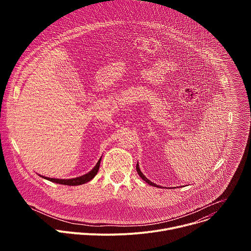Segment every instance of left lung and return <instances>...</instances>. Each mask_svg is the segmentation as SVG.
<instances>
[{
  "mask_svg": "<svg viewBox=\"0 0 251 251\" xmlns=\"http://www.w3.org/2000/svg\"><path fill=\"white\" fill-rule=\"evenodd\" d=\"M136 170H137V173H138V175L143 178V180H144L146 183H148L150 186H153V187H157V188H161L160 186H158V185H156V184H154V183H152L150 180H148V178L144 176V175H143V173L140 171V168H139V165L137 164L136 165Z\"/></svg>",
  "mask_w": 251,
  "mask_h": 251,
  "instance_id": "left-lung-1",
  "label": "left lung"
}]
</instances>
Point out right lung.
Segmentation results:
<instances>
[{"label": "right lung", "instance_id": "add662e5", "mask_svg": "<svg viewBox=\"0 0 251 251\" xmlns=\"http://www.w3.org/2000/svg\"><path fill=\"white\" fill-rule=\"evenodd\" d=\"M100 162H101V158L99 159V161L97 162L95 167L90 172H88L87 174H85L83 176L74 177V178H66V180H64V178H52V177H48V176H41V175L40 176H43L44 178H46V180H49L52 183H56V184L64 185V186H79V185H82V184H85V183L91 181L92 178L96 176V174L99 170Z\"/></svg>", "mask_w": 251, "mask_h": 251}]
</instances>
